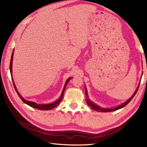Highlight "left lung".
Masks as SVG:
<instances>
[{
    "label": "left lung",
    "instance_id": "8db88e82",
    "mask_svg": "<svg viewBox=\"0 0 147 147\" xmlns=\"http://www.w3.org/2000/svg\"><path fill=\"white\" fill-rule=\"evenodd\" d=\"M139 86L140 85H138V86L137 87V88L136 90V91L135 92V93H134V94L131 96V97L129 99L127 100L126 102H125L124 103H123V104H122L119 105L117 106V107H114V108H111V109H106V108H102V107H100V106L97 105L96 104H94V103L92 102L89 99L88 96V92H87V89H86V87H85V94H86V96H87V99H86V103L87 104H88L90 107H91L92 109H93V110L95 111H98V112H112V111H117L118 110V109H120L121 108H123L124 107H125V106L128 104V103L131 100L132 98L134 97V96L135 95V94L136 93L137 91H138V88H139Z\"/></svg>",
    "mask_w": 147,
    "mask_h": 147
}]
</instances>
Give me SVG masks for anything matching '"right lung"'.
Listing matches in <instances>:
<instances>
[{"mask_svg": "<svg viewBox=\"0 0 147 147\" xmlns=\"http://www.w3.org/2000/svg\"><path fill=\"white\" fill-rule=\"evenodd\" d=\"M14 50H13V51H12V55H11V62H10V72H11V78H12V83H13V85H14V88L16 90V91L18 95H19V96H20V98L21 99V100L23 101L24 103H25L26 104L30 105V107H33L35 109H39V110H42V111H48V110H51V109H54L55 107H56V106H57L59 104H60V102H61L62 98H63V96H64V91H65V87H66V85L67 83L69 82V81L71 78H69L66 80V82H65V83L64 85V88H63V90H62V92L61 93V96H59V98L56 100L54 102L51 103V104H36V103L35 102H32V101H28V100H26L24 99L23 97H22V96L19 93L18 90L16 88V85H15V83H14V82L13 80V78H12V59H13V55H14Z\"/></svg>", "mask_w": 147, "mask_h": 147, "instance_id": "right-lung-1", "label": "right lung"}]
</instances>
